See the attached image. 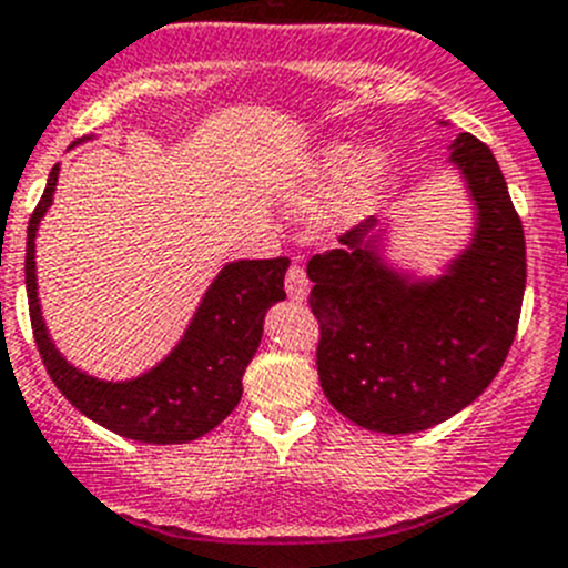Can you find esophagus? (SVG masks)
<instances>
[{
  "mask_svg": "<svg viewBox=\"0 0 568 568\" xmlns=\"http://www.w3.org/2000/svg\"><path fill=\"white\" fill-rule=\"evenodd\" d=\"M284 287H287V295L293 301H304L306 295H310V278H306V273L301 264H293V267L287 270Z\"/></svg>",
  "mask_w": 568,
  "mask_h": 568,
  "instance_id": "esophagus-1",
  "label": "esophagus"
}]
</instances>
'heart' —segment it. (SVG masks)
Listing matches in <instances>:
<instances>
[{
	"instance_id": "b5f03b06",
	"label": "heart",
	"mask_w": 568,
	"mask_h": 568,
	"mask_svg": "<svg viewBox=\"0 0 568 568\" xmlns=\"http://www.w3.org/2000/svg\"><path fill=\"white\" fill-rule=\"evenodd\" d=\"M385 164L374 150L354 142H328L301 155L281 181V200L290 212H312L337 191L334 223L354 225L379 203Z\"/></svg>"
}]
</instances>
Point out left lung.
Instances as JSON below:
<instances>
[{
	"instance_id": "8db88e82",
	"label": "left lung",
	"mask_w": 568,
	"mask_h": 568,
	"mask_svg": "<svg viewBox=\"0 0 568 568\" xmlns=\"http://www.w3.org/2000/svg\"><path fill=\"white\" fill-rule=\"evenodd\" d=\"M449 164L477 217L443 275L415 278L387 264V229L376 217L306 264L321 387L337 413L371 432L407 435L466 409L516 337L527 251L505 175L471 133L455 139Z\"/></svg>"
}]
</instances>
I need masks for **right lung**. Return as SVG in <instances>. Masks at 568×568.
Segmentation results:
<instances>
[{
  "instance_id": "obj_1",
  "label": "right lung",
  "mask_w": 568,
  "mask_h": 568,
  "mask_svg": "<svg viewBox=\"0 0 568 568\" xmlns=\"http://www.w3.org/2000/svg\"><path fill=\"white\" fill-rule=\"evenodd\" d=\"M61 166H52L44 194L27 225L24 281L30 323L47 374L74 409L94 424L139 443H189L212 432L242 398V374L256 354L264 312L287 298V256L229 262L209 284L181 343L136 379L105 382L74 368L55 348L41 317L36 281L38 223L52 206Z\"/></svg>"
}]
</instances>
